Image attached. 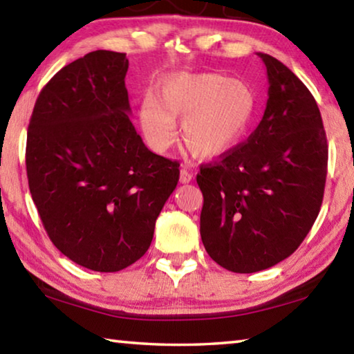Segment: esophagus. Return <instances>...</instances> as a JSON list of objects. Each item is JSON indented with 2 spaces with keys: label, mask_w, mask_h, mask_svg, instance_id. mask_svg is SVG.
Masks as SVG:
<instances>
[{
  "label": "esophagus",
  "mask_w": 354,
  "mask_h": 354,
  "mask_svg": "<svg viewBox=\"0 0 354 354\" xmlns=\"http://www.w3.org/2000/svg\"><path fill=\"white\" fill-rule=\"evenodd\" d=\"M192 173L187 170V169H181V171H179V181H181L183 184H187L192 181Z\"/></svg>",
  "instance_id": "obj_1"
}]
</instances>
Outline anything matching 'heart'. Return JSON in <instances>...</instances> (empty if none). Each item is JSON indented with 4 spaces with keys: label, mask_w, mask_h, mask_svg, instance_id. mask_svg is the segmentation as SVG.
I'll return each instance as SVG.
<instances>
[{
    "label": "heart",
    "mask_w": 354,
    "mask_h": 354,
    "mask_svg": "<svg viewBox=\"0 0 354 354\" xmlns=\"http://www.w3.org/2000/svg\"><path fill=\"white\" fill-rule=\"evenodd\" d=\"M256 111L250 84L218 73H179L148 92L139 122L148 147L164 153L176 140L181 120L184 147L198 158L212 159L234 148L247 133Z\"/></svg>",
    "instance_id": "1"
}]
</instances>
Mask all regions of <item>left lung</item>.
Returning <instances> with one entry per match:
<instances>
[{
    "instance_id": "left-lung-1",
    "label": "left lung",
    "mask_w": 354,
    "mask_h": 354,
    "mask_svg": "<svg viewBox=\"0 0 354 354\" xmlns=\"http://www.w3.org/2000/svg\"><path fill=\"white\" fill-rule=\"evenodd\" d=\"M268 100L247 140L203 164L201 241L226 270L254 273L295 251L320 212L328 143L313 93L283 62L263 53Z\"/></svg>"
}]
</instances>
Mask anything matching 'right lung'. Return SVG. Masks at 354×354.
I'll return each mask as SVG.
<instances>
[{
    "label": "right lung",
    "mask_w": 354,
    "mask_h": 354,
    "mask_svg": "<svg viewBox=\"0 0 354 354\" xmlns=\"http://www.w3.org/2000/svg\"><path fill=\"white\" fill-rule=\"evenodd\" d=\"M124 53L92 51L48 81L28 128L26 173L55 247L95 272L147 253L179 164L154 154L131 123Z\"/></svg>",
    "instance_id": "1"
}]
</instances>
